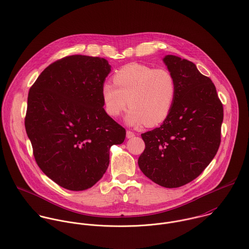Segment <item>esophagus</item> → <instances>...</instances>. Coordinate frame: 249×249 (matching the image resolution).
<instances>
[{
    "mask_svg": "<svg viewBox=\"0 0 249 249\" xmlns=\"http://www.w3.org/2000/svg\"><path fill=\"white\" fill-rule=\"evenodd\" d=\"M135 136V133L133 131H130V130H127L126 131V137L127 138H132Z\"/></svg>",
    "mask_w": 249,
    "mask_h": 249,
    "instance_id": "34e87169",
    "label": "esophagus"
}]
</instances>
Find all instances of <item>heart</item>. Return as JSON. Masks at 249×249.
<instances>
[{
    "mask_svg": "<svg viewBox=\"0 0 249 249\" xmlns=\"http://www.w3.org/2000/svg\"><path fill=\"white\" fill-rule=\"evenodd\" d=\"M177 92V80L171 71L140 63L123 66L114 73L113 83L107 81L102 87L105 109L110 117H118L129 106L126 122L148 127L169 117Z\"/></svg>",
    "mask_w": 249,
    "mask_h": 249,
    "instance_id": "obj_1",
    "label": "heart"
}]
</instances>
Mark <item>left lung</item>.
<instances>
[{
    "label": "left lung",
    "instance_id": "1",
    "mask_svg": "<svg viewBox=\"0 0 249 249\" xmlns=\"http://www.w3.org/2000/svg\"><path fill=\"white\" fill-rule=\"evenodd\" d=\"M163 60L177 80V98L160 127L141 134L145 148L138 165L154 183L178 188L197 178L216 154L223 107L212 80L193 62L176 55Z\"/></svg>",
    "mask_w": 249,
    "mask_h": 249
}]
</instances>
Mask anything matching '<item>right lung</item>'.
Masks as SVG:
<instances>
[{"instance_id": "right-lung-1", "label": "right lung", "mask_w": 249, "mask_h": 249, "mask_svg": "<svg viewBox=\"0 0 249 249\" xmlns=\"http://www.w3.org/2000/svg\"><path fill=\"white\" fill-rule=\"evenodd\" d=\"M105 58L70 55L49 65L30 89L25 127L41 171L71 191L94 186L107 172L109 148L125 129L107 115Z\"/></svg>"}]
</instances>
